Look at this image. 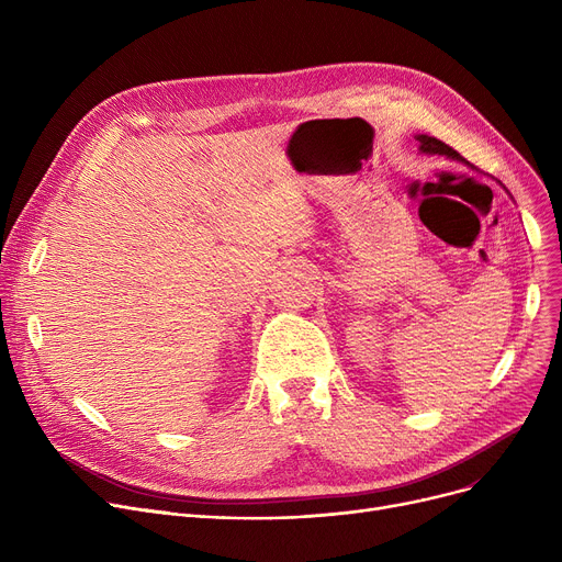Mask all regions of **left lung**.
Wrapping results in <instances>:
<instances>
[{"label": "left lung", "mask_w": 562, "mask_h": 562, "mask_svg": "<svg viewBox=\"0 0 562 562\" xmlns=\"http://www.w3.org/2000/svg\"><path fill=\"white\" fill-rule=\"evenodd\" d=\"M419 140V153L424 155H439V157H447V159H453V161H460V164H467L453 147H449L447 143H441L439 138L435 136H428V134H417L415 136Z\"/></svg>", "instance_id": "obj_1"}]
</instances>
